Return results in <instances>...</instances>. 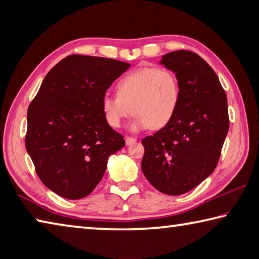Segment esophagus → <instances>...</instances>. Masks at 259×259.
I'll list each match as a JSON object with an SVG mask.
<instances>
[{"label":"esophagus","instance_id":"esophagus-1","mask_svg":"<svg viewBox=\"0 0 259 259\" xmlns=\"http://www.w3.org/2000/svg\"><path fill=\"white\" fill-rule=\"evenodd\" d=\"M136 140H137V138L129 137V136H126V137H125V144H126V145H131V144H134Z\"/></svg>","mask_w":259,"mask_h":259}]
</instances>
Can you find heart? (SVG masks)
Instances as JSON below:
<instances>
[{"label":"heart","mask_w":259,"mask_h":259,"mask_svg":"<svg viewBox=\"0 0 259 259\" xmlns=\"http://www.w3.org/2000/svg\"><path fill=\"white\" fill-rule=\"evenodd\" d=\"M116 95H104L100 104L108 125L119 128L134 112L131 130L147 126L159 129L172 119L181 87L177 75L170 69L143 67L126 74L116 83Z\"/></svg>","instance_id":"1"}]
</instances>
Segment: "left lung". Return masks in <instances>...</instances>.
Returning a JSON list of instances; mask_svg holds the SVG:
<instances>
[{"instance_id": "8db88e82", "label": "left lung", "mask_w": 259, "mask_h": 259, "mask_svg": "<svg viewBox=\"0 0 259 259\" xmlns=\"http://www.w3.org/2000/svg\"><path fill=\"white\" fill-rule=\"evenodd\" d=\"M161 64L176 73L181 97L169 123L142 140V170L157 191L181 195L217 166L229 133V107L218 76L199 55L172 51Z\"/></svg>"}]
</instances>
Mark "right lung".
<instances>
[{
  "label": "right lung",
  "instance_id": "right-lung-1",
  "mask_svg": "<svg viewBox=\"0 0 259 259\" xmlns=\"http://www.w3.org/2000/svg\"><path fill=\"white\" fill-rule=\"evenodd\" d=\"M130 64L71 55L50 69L28 106L25 146L45 185L63 198L82 199L102 181L108 156L123 136L105 120L102 98Z\"/></svg>",
  "mask_w": 259,
  "mask_h": 259
}]
</instances>
